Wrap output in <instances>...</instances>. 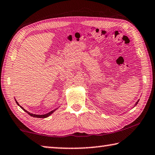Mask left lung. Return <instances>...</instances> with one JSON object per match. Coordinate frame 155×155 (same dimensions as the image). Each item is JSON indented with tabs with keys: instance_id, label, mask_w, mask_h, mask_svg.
Listing matches in <instances>:
<instances>
[{
	"instance_id": "8db88e82",
	"label": "left lung",
	"mask_w": 155,
	"mask_h": 155,
	"mask_svg": "<svg viewBox=\"0 0 155 155\" xmlns=\"http://www.w3.org/2000/svg\"><path fill=\"white\" fill-rule=\"evenodd\" d=\"M139 101H140V100H138V101H137V103H135V106H136V105H137V104L138 103V102H139ZM135 106H134V107H135Z\"/></svg>"
}]
</instances>
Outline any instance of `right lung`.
<instances>
[{
	"instance_id": "obj_1",
	"label": "right lung",
	"mask_w": 155,
	"mask_h": 155,
	"mask_svg": "<svg viewBox=\"0 0 155 155\" xmlns=\"http://www.w3.org/2000/svg\"><path fill=\"white\" fill-rule=\"evenodd\" d=\"M15 102H16V103H17L18 105V106H20V108L24 110V111H25V112H27L28 115H30L31 116H33V117H38V118H46V117H47L50 116V115H51L52 114H53L54 111H55L56 110H57V109H58V108H57V109H55L52 110V111H50L49 113H47V114H44V115H37V114H31V113H30V112L27 111V110H25L24 108H23L22 107H21V106L20 105V104H18V102H17V101H15Z\"/></svg>"
}]
</instances>
